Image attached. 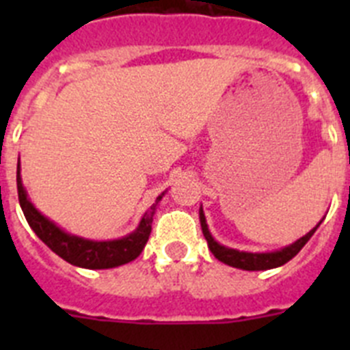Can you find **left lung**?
Segmentation results:
<instances>
[{
  "instance_id": "obj_1",
  "label": "left lung",
  "mask_w": 350,
  "mask_h": 350,
  "mask_svg": "<svg viewBox=\"0 0 350 350\" xmlns=\"http://www.w3.org/2000/svg\"><path fill=\"white\" fill-rule=\"evenodd\" d=\"M200 222H202V231L203 237H205L206 243H208V249L212 250V254L222 261L224 265H230L233 268H240V270H247V271H259V270H271V268H279L282 265H286L289 259L295 258L298 254L299 250L303 249V245L308 242L312 238V234L315 233V230L319 228V224L312 228L305 237L298 238L295 243H291V245L284 247V249L279 250H271V252H247V250H238V249H231V247L221 245V243L212 237L208 230V224H206L205 213H203V208L200 206Z\"/></svg>"
}]
</instances>
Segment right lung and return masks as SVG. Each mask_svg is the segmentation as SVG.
Here are the masks:
<instances>
[{
    "mask_svg": "<svg viewBox=\"0 0 350 350\" xmlns=\"http://www.w3.org/2000/svg\"><path fill=\"white\" fill-rule=\"evenodd\" d=\"M17 193L27 224L52 252H55L73 267L88 268V270H107V268L126 265L142 254L152 230L154 213L166 191L156 198V203H152V206L144 213L140 224L133 233L117 238V240H100V242L68 233L54 221L45 217L27 196L26 187L21 178V163H17Z\"/></svg>",
    "mask_w": 350,
    "mask_h": 350,
    "instance_id": "add662e5",
    "label": "right lung"
}]
</instances>
